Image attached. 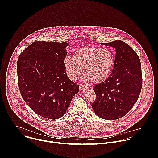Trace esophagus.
<instances>
[{
  "label": "esophagus",
  "mask_w": 158,
  "mask_h": 158,
  "mask_svg": "<svg viewBox=\"0 0 158 158\" xmlns=\"http://www.w3.org/2000/svg\"><path fill=\"white\" fill-rule=\"evenodd\" d=\"M87 87V86L84 85H82V84H80L79 85V88H80V90L81 91H82V90H84V89H85Z\"/></svg>",
  "instance_id": "obj_1"
}]
</instances>
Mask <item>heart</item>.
<instances>
[{
  "instance_id": "1",
  "label": "heart",
  "mask_w": 158,
  "mask_h": 158,
  "mask_svg": "<svg viewBox=\"0 0 158 158\" xmlns=\"http://www.w3.org/2000/svg\"><path fill=\"white\" fill-rule=\"evenodd\" d=\"M72 57L64 59L67 76L72 81L80 77L84 70L87 80L101 83L109 77L114 69V57L107 49L87 46L77 49Z\"/></svg>"
}]
</instances>
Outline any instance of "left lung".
<instances>
[{
	"mask_svg": "<svg viewBox=\"0 0 158 158\" xmlns=\"http://www.w3.org/2000/svg\"><path fill=\"white\" fill-rule=\"evenodd\" d=\"M102 44L116 49L114 69L107 80L94 87L96 99L92 107L101 118L114 120L127 114L138 99L143 84L141 64L126 42L118 40Z\"/></svg>",
	"mask_w": 158,
	"mask_h": 158,
	"instance_id": "left-lung-1",
	"label": "left lung"
}]
</instances>
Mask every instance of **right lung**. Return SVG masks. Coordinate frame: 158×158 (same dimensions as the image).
<instances>
[{
	"instance_id": "obj_1",
	"label": "right lung",
	"mask_w": 158,
	"mask_h": 158,
	"mask_svg": "<svg viewBox=\"0 0 158 158\" xmlns=\"http://www.w3.org/2000/svg\"><path fill=\"white\" fill-rule=\"evenodd\" d=\"M67 42L36 41L20 54L18 86L30 108L40 116L57 119L64 115L79 85L67 76Z\"/></svg>"
}]
</instances>
